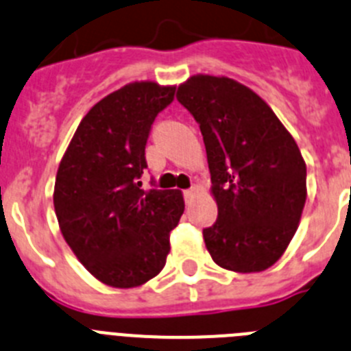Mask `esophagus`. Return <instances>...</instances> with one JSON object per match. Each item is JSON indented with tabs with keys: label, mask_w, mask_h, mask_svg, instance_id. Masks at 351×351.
<instances>
[{
	"label": "esophagus",
	"mask_w": 351,
	"mask_h": 351,
	"mask_svg": "<svg viewBox=\"0 0 351 351\" xmlns=\"http://www.w3.org/2000/svg\"><path fill=\"white\" fill-rule=\"evenodd\" d=\"M197 195H198V190H197V188H190V190H186V191H184L186 202H188V204L193 202V198L197 197Z\"/></svg>",
	"instance_id": "34e87169"
}]
</instances>
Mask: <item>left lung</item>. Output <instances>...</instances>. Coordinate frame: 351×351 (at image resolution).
<instances>
[{
  "label": "left lung",
  "instance_id": "1",
  "mask_svg": "<svg viewBox=\"0 0 351 351\" xmlns=\"http://www.w3.org/2000/svg\"><path fill=\"white\" fill-rule=\"evenodd\" d=\"M178 100L200 125L218 204V219L204 228L207 251L226 271H265L295 235L306 204L299 145L255 91L228 77H190Z\"/></svg>",
  "mask_w": 351,
  "mask_h": 351
}]
</instances>
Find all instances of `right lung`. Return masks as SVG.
Segmentation results:
<instances>
[{
    "label": "right lung",
    "instance_id": "obj_1",
    "mask_svg": "<svg viewBox=\"0 0 351 351\" xmlns=\"http://www.w3.org/2000/svg\"><path fill=\"white\" fill-rule=\"evenodd\" d=\"M176 86L141 80L93 105L63 154L54 184L61 234L96 280L135 288L165 267L170 232L184 200L179 190H142L151 125Z\"/></svg>",
    "mask_w": 351,
    "mask_h": 351
}]
</instances>
